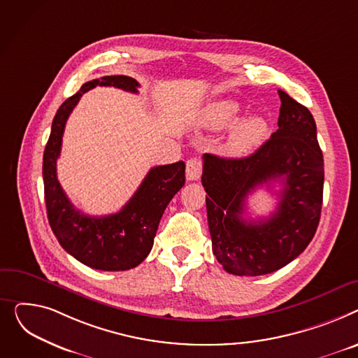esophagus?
Listing matches in <instances>:
<instances>
[{
  "mask_svg": "<svg viewBox=\"0 0 358 358\" xmlns=\"http://www.w3.org/2000/svg\"><path fill=\"white\" fill-rule=\"evenodd\" d=\"M202 175V163L199 159L192 157L186 162V178L189 180H198Z\"/></svg>",
  "mask_w": 358,
  "mask_h": 358,
  "instance_id": "esophagus-1",
  "label": "esophagus"
}]
</instances>
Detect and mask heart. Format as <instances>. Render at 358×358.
Masks as SVG:
<instances>
[{"label": "heart", "instance_id": "b5f03b06", "mask_svg": "<svg viewBox=\"0 0 358 358\" xmlns=\"http://www.w3.org/2000/svg\"><path fill=\"white\" fill-rule=\"evenodd\" d=\"M238 111L240 105L233 99L213 101L203 108L199 117V125L211 131L224 130L237 118ZM267 131L268 125L264 118L257 115L241 118L231 126L224 149L229 156H245L255 152L264 141Z\"/></svg>", "mask_w": 358, "mask_h": 358}]
</instances>
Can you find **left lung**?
Instances as JSON below:
<instances>
[{
	"mask_svg": "<svg viewBox=\"0 0 358 358\" xmlns=\"http://www.w3.org/2000/svg\"><path fill=\"white\" fill-rule=\"evenodd\" d=\"M279 129L251 156L203 155L202 186L213 251L236 276H262L295 260L320 224L324 157L317 124L302 103L278 91ZM282 183L277 211L268 219L244 220L245 199L257 185Z\"/></svg>",
	"mask_w": 358,
	"mask_h": 358,
	"instance_id": "8db88e82",
	"label": "left lung"
}]
</instances>
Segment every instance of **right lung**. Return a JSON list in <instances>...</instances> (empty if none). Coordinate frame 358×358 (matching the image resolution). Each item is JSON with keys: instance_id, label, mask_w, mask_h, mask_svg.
I'll return each instance as SVG.
<instances>
[{"instance_id": "obj_1", "label": "right lung", "mask_w": 358, "mask_h": 358, "mask_svg": "<svg viewBox=\"0 0 358 358\" xmlns=\"http://www.w3.org/2000/svg\"><path fill=\"white\" fill-rule=\"evenodd\" d=\"M95 87H115L137 94L140 83L124 75L92 79L60 105L43 155L48 218L59 244L78 262L105 271L129 270L149 256L164 209L185 185V163L180 160L152 167L133 198L117 214H82L63 192L56 176V160L71 113L80 96Z\"/></svg>"}]
</instances>
